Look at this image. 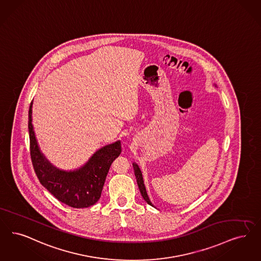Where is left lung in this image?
Returning <instances> with one entry per match:
<instances>
[{
  "instance_id": "8db88e82",
  "label": "left lung",
  "mask_w": 261,
  "mask_h": 261,
  "mask_svg": "<svg viewBox=\"0 0 261 261\" xmlns=\"http://www.w3.org/2000/svg\"><path fill=\"white\" fill-rule=\"evenodd\" d=\"M133 167H134V172H135L136 178H137V184H138V187H139V189H140V192H141L143 198L146 200V203L149 204L150 206H152L151 202L149 201L148 196L146 194V188H145V185H144V180H143V176H142L141 170H140L139 166L135 164V163H133Z\"/></svg>"
}]
</instances>
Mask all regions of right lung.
<instances>
[{
	"mask_svg": "<svg viewBox=\"0 0 261 261\" xmlns=\"http://www.w3.org/2000/svg\"><path fill=\"white\" fill-rule=\"evenodd\" d=\"M32 104L29 109V136L32 164L40 182L55 198L72 208H87L101 197L110 167L121 152L119 141L96 151L84 167L64 172L51 166L39 149L32 125Z\"/></svg>",
	"mask_w": 261,
	"mask_h": 261,
	"instance_id": "add662e5",
	"label": "right lung"
}]
</instances>
